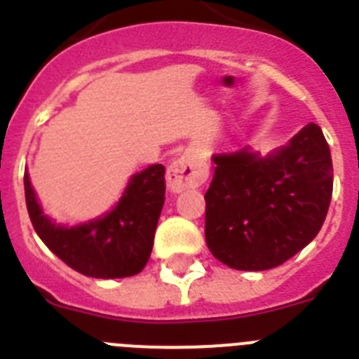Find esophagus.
<instances>
[{
    "label": "esophagus",
    "mask_w": 359,
    "mask_h": 359,
    "mask_svg": "<svg viewBox=\"0 0 359 359\" xmlns=\"http://www.w3.org/2000/svg\"><path fill=\"white\" fill-rule=\"evenodd\" d=\"M207 176V167L198 158L182 156L167 170V183L172 192H183L189 189H198L205 183Z\"/></svg>",
    "instance_id": "34e87169"
}]
</instances>
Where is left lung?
I'll return each mask as SVG.
<instances>
[{
    "label": "left lung",
    "instance_id": "obj_1",
    "mask_svg": "<svg viewBox=\"0 0 359 359\" xmlns=\"http://www.w3.org/2000/svg\"><path fill=\"white\" fill-rule=\"evenodd\" d=\"M214 163L205 237L217 261L262 271L315 239L332 196L331 151L316 123L266 158L243 149L217 154Z\"/></svg>",
    "mask_w": 359,
    "mask_h": 359
}]
</instances>
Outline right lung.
Listing matches in <instances>:
<instances>
[{
  "mask_svg": "<svg viewBox=\"0 0 359 359\" xmlns=\"http://www.w3.org/2000/svg\"><path fill=\"white\" fill-rule=\"evenodd\" d=\"M25 198L37 236L69 268L95 278L133 277L151 257L165 201V167L151 165L135 174L116 208L75 228L59 226L43 214L28 174Z\"/></svg>",
  "mask_w": 359,
  "mask_h": 359,
  "instance_id": "add662e5",
  "label": "right lung"
}]
</instances>
